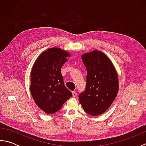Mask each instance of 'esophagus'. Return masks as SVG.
<instances>
[{"instance_id":"esophagus-1","label":"esophagus","mask_w":146,"mask_h":146,"mask_svg":"<svg viewBox=\"0 0 146 146\" xmlns=\"http://www.w3.org/2000/svg\"><path fill=\"white\" fill-rule=\"evenodd\" d=\"M72 95H73V97H75L76 96V95H77L76 92H72Z\"/></svg>"}]
</instances>
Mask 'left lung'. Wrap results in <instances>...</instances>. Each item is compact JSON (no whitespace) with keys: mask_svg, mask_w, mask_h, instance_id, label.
I'll use <instances>...</instances> for the list:
<instances>
[{"mask_svg":"<svg viewBox=\"0 0 146 146\" xmlns=\"http://www.w3.org/2000/svg\"><path fill=\"white\" fill-rule=\"evenodd\" d=\"M87 71L85 91L79 95L80 104L92 116L104 113L119 91V78L112 62L104 52L94 50L82 55Z\"/></svg>","mask_w":146,"mask_h":146,"instance_id":"left-lung-1","label":"left lung"}]
</instances>
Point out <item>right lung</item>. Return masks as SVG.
Returning <instances> with one entry per match:
<instances>
[{"mask_svg": "<svg viewBox=\"0 0 146 146\" xmlns=\"http://www.w3.org/2000/svg\"><path fill=\"white\" fill-rule=\"evenodd\" d=\"M70 52L59 48L43 51L36 59L31 71L30 92L40 109L53 114L60 109L72 94L64 85L61 68Z\"/></svg>", "mask_w": 146, "mask_h": 146, "instance_id": "1", "label": "right lung"}]
</instances>
